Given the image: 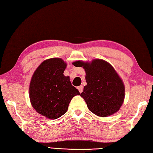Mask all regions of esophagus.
Here are the masks:
<instances>
[{
  "label": "esophagus",
  "instance_id": "esophagus-1",
  "mask_svg": "<svg viewBox=\"0 0 153 153\" xmlns=\"http://www.w3.org/2000/svg\"><path fill=\"white\" fill-rule=\"evenodd\" d=\"M78 90H79V92H80V93H81L82 92V91H83V86H79L78 87Z\"/></svg>",
  "mask_w": 153,
  "mask_h": 153
}]
</instances>
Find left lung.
<instances>
[{
	"label": "left lung",
	"mask_w": 153,
	"mask_h": 153,
	"mask_svg": "<svg viewBox=\"0 0 153 153\" xmlns=\"http://www.w3.org/2000/svg\"><path fill=\"white\" fill-rule=\"evenodd\" d=\"M75 67H82L87 85L80 94L90 111L100 117H108L119 111L125 98L123 81L111 65L102 59L91 63L77 61Z\"/></svg>",
	"instance_id": "left-lung-1"
}]
</instances>
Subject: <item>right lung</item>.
I'll list each match as a JSON object with an SVG mask.
<instances>
[{
    "label": "right lung",
    "mask_w": 153,
    "mask_h": 153,
    "mask_svg": "<svg viewBox=\"0 0 153 153\" xmlns=\"http://www.w3.org/2000/svg\"><path fill=\"white\" fill-rule=\"evenodd\" d=\"M67 63L60 58L47 59L34 72L30 85V99L36 111L49 120L66 113L71 100L80 93L63 73Z\"/></svg>",
    "instance_id": "obj_1"
}]
</instances>
